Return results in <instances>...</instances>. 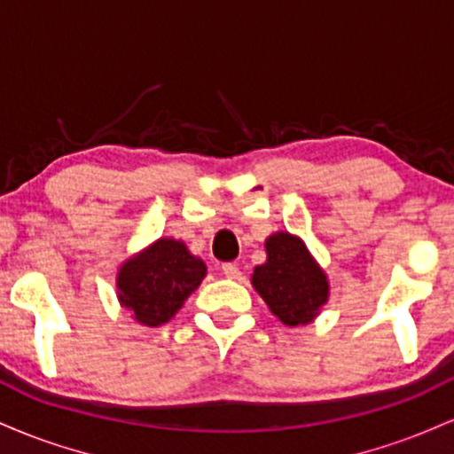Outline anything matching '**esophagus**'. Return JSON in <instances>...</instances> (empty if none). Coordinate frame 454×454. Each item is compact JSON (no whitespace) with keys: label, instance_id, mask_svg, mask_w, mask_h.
I'll return each mask as SVG.
<instances>
[{"label":"esophagus","instance_id":"esophagus-1","mask_svg":"<svg viewBox=\"0 0 454 454\" xmlns=\"http://www.w3.org/2000/svg\"><path fill=\"white\" fill-rule=\"evenodd\" d=\"M222 273L226 275L228 279H241V269L232 262H223L222 264Z\"/></svg>","mask_w":454,"mask_h":454}]
</instances>
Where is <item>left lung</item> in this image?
Here are the masks:
<instances>
[{
	"instance_id": "obj_1",
	"label": "left lung",
	"mask_w": 454,
	"mask_h": 454,
	"mask_svg": "<svg viewBox=\"0 0 454 454\" xmlns=\"http://www.w3.org/2000/svg\"><path fill=\"white\" fill-rule=\"evenodd\" d=\"M254 288L284 325H307L328 299V281L301 239L278 232L267 239V262L254 269Z\"/></svg>"
}]
</instances>
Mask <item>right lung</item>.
Masks as SVG:
<instances>
[{
  "label": "right lung",
  "mask_w": 454,
  "mask_h": 454,
  "mask_svg": "<svg viewBox=\"0 0 454 454\" xmlns=\"http://www.w3.org/2000/svg\"><path fill=\"white\" fill-rule=\"evenodd\" d=\"M207 267L175 239H160L119 270V301L140 325L168 322L200 286Z\"/></svg>",
  "instance_id": "right-lung-1"
}]
</instances>
